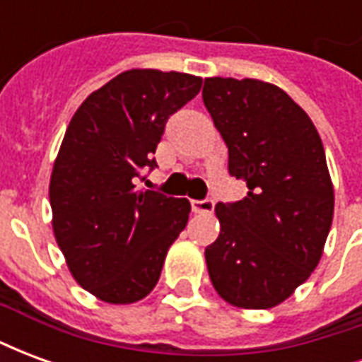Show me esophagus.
Returning a JSON list of instances; mask_svg holds the SVG:
<instances>
[{"label": "esophagus", "instance_id": "obj_1", "mask_svg": "<svg viewBox=\"0 0 362 362\" xmlns=\"http://www.w3.org/2000/svg\"><path fill=\"white\" fill-rule=\"evenodd\" d=\"M213 207H215L213 199H192V211L199 213V215L213 213Z\"/></svg>", "mask_w": 362, "mask_h": 362}]
</instances>
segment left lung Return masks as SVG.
<instances>
[{
    "mask_svg": "<svg viewBox=\"0 0 362 362\" xmlns=\"http://www.w3.org/2000/svg\"><path fill=\"white\" fill-rule=\"evenodd\" d=\"M204 104L248 194L217 204L221 233L205 248L215 291L248 310L273 308L316 269L334 219V184L308 114L279 87L209 77Z\"/></svg>",
    "mask_w": 362,
    "mask_h": 362,
    "instance_id": "1",
    "label": "left lung"
}]
</instances>
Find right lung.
Masks as SVG:
<instances>
[{
    "mask_svg": "<svg viewBox=\"0 0 362 362\" xmlns=\"http://www.w3.org/2000/svg\"><path fill=\"white\" fill-rule=\"evenodd\" d=\"M202 89V77L127 69L77 108L54 160L52 227L74 279L98 300L132 304L149 295L189 202L139 189L168 116Z\"/></svg>",
    "mask_w": 362,
    "mask_h": 362,
    "instance_id": "right-lung-1",
    "label": "right lung"
}]
</instances>
